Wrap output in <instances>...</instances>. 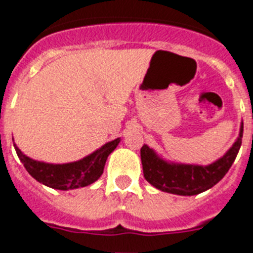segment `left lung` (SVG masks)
<instances>
[{"label":"left lung","mask_w":253,"mask_h":253,"mask_svg":"<svg viewBox=\"0 0 253 253\" xmlns=\"http://www.w3.org/2000/svg\"><path fill=\"white\" fill-rule=\"evenodd\" d=\"M243 137V122L240 123L239 136L229 151L209 165H194L168 161L157 155L155 149L144 144L140 149L143 173L147 182L168 194L192 196L204 192L217 184L226 175L237 159Z\"/></svg>","instance_id":"left-lung-1"}]
</instances>
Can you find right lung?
<instances>
[{"mask_svg": "<svg viewBox=\"0 0 253 253\" xmlns=\"http://www.w3.org/2000/svg\"><path fill=\"white\" fill-rule=\"evenodd\" d=\"M121 137L109 141L82 160L67 164H48L26 156L14 144L16 155L32 178L54 190H75L92 184L104 173L108 156L120 144Z\"/></svg>", "mask_w": 253, "mask_h": 253, "instance_id": "obj_1", "label": "right lung"}]
</instances>
